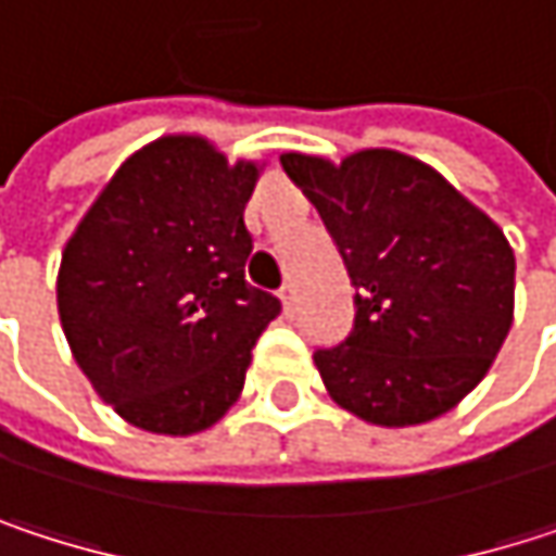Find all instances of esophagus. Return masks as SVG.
Here are the masks:
<instances>
[{
  "instance_id": "esophagus-1",
  "label": "esophagus",
  "mask_w": 556,
  "mask_h": 556,
  "mask_svg": "<svg viewBox=\"0 0 556 556\" xmlns=\"http://www.w3.org/2000/svg\"><path fill=\"white\" fill-rule=\"evenodd\" d=\"M279 299H282L286 312H295V286H292V282H282V289H279Z\"/></svg>"
}]
</instances>
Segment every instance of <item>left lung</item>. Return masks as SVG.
Segmentation results:
<instances>
[{
  "mask_svg": "<svg viewBox=\"0 0 556 556\" xmlns=\"http://www.w3.org/2000/svg\"><path fill=\"white\" fill-rule=\"evenodd\" d=\"M279 161L318 208L357 289L351 334L315 351L331 399L387 428L454 408L511 328L515 254L500 225L399 151Z\"/></svg>",
  "mask_w": 556,
  "mask_h": 556,
  "instance_id": "8db88e82",
  "label": "left lung"
}]
</instances>
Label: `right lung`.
I'll list each match as a JSON object with an SVG mask.
<instances>
[{"instance_id":"right-lung-1","label":"right lung","mask_w":556,"mask_h":556,"mask_svg":"<svg viewBox=\"0 0 556 556\" xmlns=\"http://www.w3.org/2000/svg\"><path fill=\"white\" fill-rule=\"evenodd\" d=\"M261 169L205 138L131 154L63 248L56 312L92 389L135 428L195 434L241 395L279 299L244 279Z\"/></svg>"}]
</instances>
